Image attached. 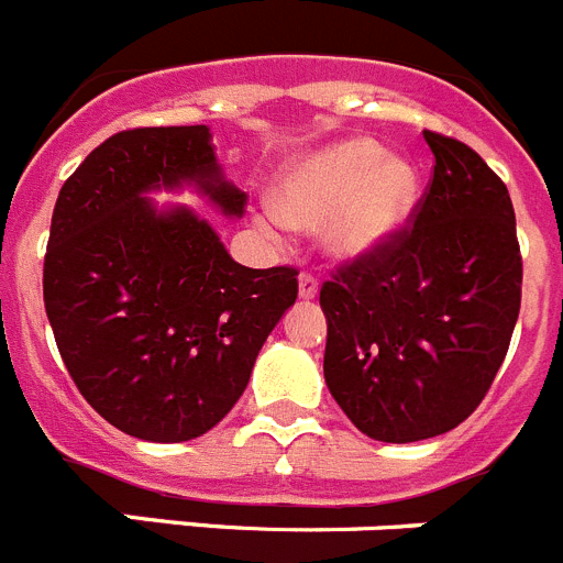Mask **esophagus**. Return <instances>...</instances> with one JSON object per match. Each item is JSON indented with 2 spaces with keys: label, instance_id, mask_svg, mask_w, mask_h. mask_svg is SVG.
Instances as JSON below:
<instances>
[{
  "label": "esophagus",
  "instance_id": "esophagus-1",
  "mask_svg": "<svg viewBox=\"0 0 563 563\" xmlns=\"http://www.w3.org/2000/svg\"><path fill=\"white\" fill-rule=\"evenodd\" d=\"M298 296H301L303 301L318 296V278L312 276V273H301V276H298Z\"/></svg>",
  "mask_w": 563,
  "mask_h": 563
}]
</instances>
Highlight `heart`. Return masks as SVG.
<instances>
[{"mask_svg": "<svg viewBox=\"0 0 563 563\" xmlns=\"http://www.w3.org/2000/svg\"><path fill=\"white\" fill-rule=\"evenodd\" d=\"M416 200V173L371 139H349L296 164L278 180L260 229L273 240L290 229H318L334 256L374 254L405 225Z\"/></svg>", "mask_w": 563, "mask_h": 563, "instance_id": "heart-1", "label": "heart"}]
</instances>
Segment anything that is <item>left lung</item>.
Here are the masks:
<instances>
[{
    "mask_svg": "<svg viewBox=\"0 0 563 563\" xmlns=\"http://www.w3.org/2000/svg\"><path fill=\"white\" fill-rule=\"evenodd\" d=\"M424 195L374 254L321 287L329 394L374 441L443 435L486 399L522 303L517 218L468 144L424 131Z\"/></svg>",
    "mask_w": 563,
    "mask_h": 563,
    "instance_id": "8db88e82",
    "label": "left lung"
}]
</instances>
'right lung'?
Listing matches in <instances>:
<instances>
[{"mask_svg":"<svg viewBox=\"0 0 563 563\" xmlns=\"http://www.w3.org/2000/svg\"><path fill=\"white\" fill-rule=\"evenodd\" d=\"M180 184L245 211L206 125L113 133L60 187L44 256L46 318L77 390L108 424L156 443L223 419L298 298L296 267L236 265L198 214L142 198Z\"/></svg>","mask_w":563,"mask_h":563,"instance_id":"add662e5","label":"right lung"}]
</instances>
